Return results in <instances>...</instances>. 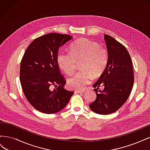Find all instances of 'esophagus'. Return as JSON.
Segmentation results:
<instances>
[{
  "mask_svg": "<svg viewBox=\"0 0 150 150\" xmlns=\"http://www.w3.org/2000/svg\"><path fill=\"white\" fill-rule=\"evenodd\" d=\"M85 91H86L85 89H78V90H76L75 92L77 93H84Z\"/></svg>",
  "mask_w": 150,
  "mask_h": 150,
  "instance_id": "34e87169",
  "label": "esophagus"
}]
</instances>
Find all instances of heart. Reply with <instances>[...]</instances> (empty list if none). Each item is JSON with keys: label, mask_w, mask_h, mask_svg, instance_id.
<instances>
[{"label": "heart", "mask_w": 150, "mask_h": 150, "mask_svg": "<svg viewBox=\"0 0 150 150\" xmlns=\"http://www.w3.org/2000/svg\"><path fill=\"white\" fill-rule=\"evenodd\" d=\"M57 64L66 74H71L76 68L77 62H81L83 70L76 72L67 79V84L72 89H80L100 76L108 62V52L99 47L98 43L88 39L74 42L70 51H61L57 56Z\"/></svg>", "instance_id": "1"}]
</instances>
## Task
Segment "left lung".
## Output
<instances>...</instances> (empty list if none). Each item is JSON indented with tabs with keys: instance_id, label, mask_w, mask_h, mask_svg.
<instances>
[{
	"instance_id": "left-lung-1",
	"label": "left lung",
	"mask_w": 150,
	"mask_h": 150,
	"mask_svg": "<svg viewBox=\"0 0 150 150\" xmlns=\"http://www.w3.org/2000/svg\"><path fill=\"white\" fill-rule=\"evenodd\" d=\"M108 52L105 70L93 85L96 99L89 104L93 111L110 115L123 105L131 94L134 84L133 64L126 48L111 36L104 34ZM103 85V91L98 89Z\"/></svg>"
}]
</instances>
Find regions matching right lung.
Listing matches in <instances>:
<instances>
[{"instance_id":"add662e5","label":"right lung","mask_w":150,"mask_h":150,"mask_svg":"<svg viewBox=\"0 0 150 150\" xmlns=\"http://www.w3.org/2000/svg\"><path fill=\"white\" fill-rule=\"evenodd\" d=\"M72 38L67 34H45L35 39L22 57V89L29 103L40 112L54 114L60 111L74 94L64 89L66 81L57 61L59 49Z\"/></svg>"}]
</instances>
